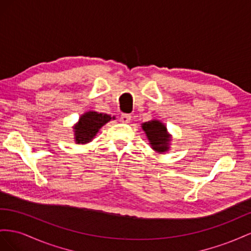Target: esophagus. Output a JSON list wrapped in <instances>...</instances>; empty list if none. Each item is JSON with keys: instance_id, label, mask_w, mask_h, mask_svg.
Masks as SVG:
<instances>
[{"instance_id": "1", "label": "esophagus", "mask_w": 251, "mask_h": 251, "mask_svg": "<svg viewBox=\"0 0 251 251\" xmlns=\"http://www.w3.org/2000/svg\"><path fill=\"white\" fill-rule=\"evenodd\" d=\"M120 120L123 122V123H129L130 120H131V116H130V114H128V113H122L121 117H120Z\"/></svg>"}]
</instances>
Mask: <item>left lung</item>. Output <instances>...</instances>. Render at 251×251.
<instances>
[{"mask_svg":"<svg viewBox=\"0 0 251 251\" xmlns=\"http://www.w3.org/2000/svg\"><path fill=\"white\" fill-rule=\"evenodd\" d=\"M143 129L146 132L149 144L157 152H164L169 149V134L166 127L159 121H149L143 124Z\"/></svg>","mask_w":251,"mask_h":251,"instance_id":"left-lung-1","label":"left lung"}]
</instances>
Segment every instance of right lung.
<instances>
[{
	"label": "right lung",
	"instance_id": "obj_1",
	"mask_svg": "<svg viewBox=\"0 0 251 251\" xmlns=\"http://www.w3.org/2000/svg\"><path fill=\"white\" fill-rule=\"evenodd\" d=\"M114 119V118H113ZM111 120V117L106 113L89 111L80 118V121L75 127V142L78 144H85L95 138L100 128Z\"/></svg>",
	"mask_w": 251,
	"mask_h": 251
}]
</instances>
